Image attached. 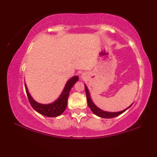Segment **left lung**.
<instances>
[{"mask_svg":"<svg viewBox=\"0 0 157 157\" xmlns=\"http://www.w3.org/2000/svg\"><path fill=\"white\" fill-rule=\"evenodd\" d=\"M85 89H86V97H87L88 105H89V108L91 109V111H93L94 113H95V114L97 115V116L100 117L107 118V119L115 117H117L120 114H121V113L125 112L126 110H127L128 109H129V108H130L131 106L132 105H131L128 108V109L123 110V111H120V112H113V113H112V112H107V111H102L101 109H98V108H97V106L93 103V102L91 101V97H90V95H89V90H88L87 87H86V86H85Z\"/></svg>","mask_w":157,"mask_h":157,"instance_id":"left-lung-1","label":"left lung"}]
</instances>
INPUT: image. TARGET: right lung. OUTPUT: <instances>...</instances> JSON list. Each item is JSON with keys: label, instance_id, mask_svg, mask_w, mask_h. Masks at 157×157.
<instances>
[{"label": "right lung", "instance_id": "obj_1", "mask_svg": "<svg viewBox=\"0 0 157 157\" xmlns=\"http://www.w3.org/2000/svg\"><path fill=\"white\" fill-rule=\"evenodd\" d=\"M78 79L79 77L77 76L71 77L66 82V86H65L60 97L55 102H52L51 104H48V105H44V104H40L35 102L32 99L29 93L26 84H25V88H26V94L27 97H28L29 101L31 104L32 107L40 114L48 117H55L59 116V115L62 114L65 109H66V106H67V101L70 91H71L74 85L75 84V82H77V81L78 80Z\"/></svg>", "mask_w": 157, "mask_h": 157}]
</instances>
